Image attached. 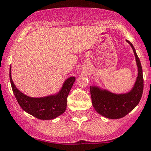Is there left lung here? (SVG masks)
Segmentation results:
<instances>
[{
	"label": "left lung",
	"instance_id": "8db88e82",
	"mask_svg": "<svg viewBox=\"0 0 151 151\" xmlns=\"http://www.w3.org/2000/svg\"><path fill=\"white\" fill-rule=\"evenodd\" d=\"M127 42L133 49L138 67V76L131 91L126 94L116 95L97 87L90 86V95L94 109L98 114L111 119L122 118L132 111L139 104L143 92V76L140 61L132 44L128 40Z\"/></svg>",
	"mask_w": 151,
	"mask_h": 151
}]
</instances>
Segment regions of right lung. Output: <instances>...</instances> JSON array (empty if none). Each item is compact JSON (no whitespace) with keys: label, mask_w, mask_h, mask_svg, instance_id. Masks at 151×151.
<instances>
[{"label":"right lung","mask_w":151,"mask_h":151,"mask_svg":"<svg viewBox=\"0 0 151 151\" xmlns=\"http://www.w3.org/2000/svg\"><path fill=\"white\" fill-rule=\"evenodd\" d=\"M9 77L13 93L22 109L33 116L43 120L53 119L65 111L67 97L75 81V77H69L65 81L61 91L56 96L35 98L25 96L16 88L12 79L11 67Z\"/></svg>","instance_id":"1"}]
</instances>
